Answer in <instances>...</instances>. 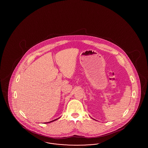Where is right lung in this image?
Listing matches in <instances>:
<instances>
[{
    "instance_id": "1",
    "label": "right lung",
    "mask_w": 148,
    "mask_h": 148,
    "mask_svg": "<svg viewBox=\"0 0 148 148\" xmlns=\"http://www.w3.org/2000/svg\"><path fill=\"white\" fill-rule=\"evenodd\" d=\"M60 118H58V119H54V121H49V122H47V123H51V122H53V121H56V120H58V119H59Z\"/></svg>"
}]
</instances>
